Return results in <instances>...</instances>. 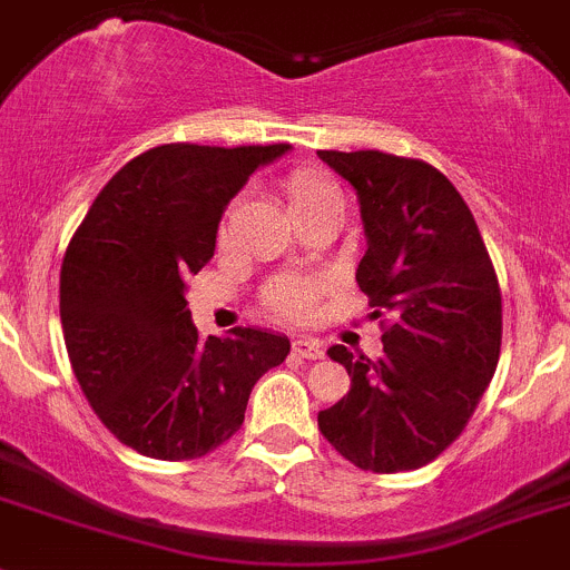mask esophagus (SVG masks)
<instances>
[{
    "instance_id": "1",
    "label": "esophagus",
    "mask_w": 570,
    "mask_h": 570,
    "mask_svg": "<svg viewBox=\"0 0 570 570\" xmlns=\"http://www.w3.org/2000/svg\"><path fill=\"white\" fill-rule=\"evenodd\" d=\"M294 355L305 357V361H318V357H324L322 341L311 338V335H302V338L294 341Z\"/></svg>"
}]
</instances>
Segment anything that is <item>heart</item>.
Listing matches in <instances>:
<instances>
[{
    "mask_svg": "<svg viewBox=\"0 0 570 570\" xmlns=\"http://www.w3.org/2000/svg\"><path fill=\"white\" fill-rule=\"evenodd\" d=\"M282 193H285V204H288L291 215H302L311 207H316L318 200L327 198L333 193L324 178L313 176L307 170H294L285 181H282ZM318 285L311 279H299V276H282V279L271 282V288L265 291V302H268L271 313L279 318H307L316 307Z\"/></svg>",
    "mask_w": 570,
    "mask_h": 570,
    "instance_id": "heart-1",
    "label": "heart"
}]
</instances>
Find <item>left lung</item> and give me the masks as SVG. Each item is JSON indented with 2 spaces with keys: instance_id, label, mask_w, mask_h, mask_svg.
Instances as JSON below:
<instances>
[{
  "instance_id": "obj_1",
  "label": "left lung",
  "mask_w": 570,
  "mask_h": 570,
  "mask_svg": "<svg viewBox=\"0 0 570 570\" xmlns=\"http://www.w3.org/2000/svg\"><path fill=\"white\" fill-rule=\"evenodd\" d=\"M361 204L355 271L372 316H392L383 357L330 346L352 386L318 431L355 468L400 473L456 442L501 355V288L473 213L436 167L381 150H318Z\"/></svg>"
}]
</instances>
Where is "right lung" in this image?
I'll use <instances>...</instances> for the list:
<instances>
[{"instance_id":"add662e5","label":"right lung","mask_w":570,"mask_h":570,"mask_svg":"<svg viewBox=\"0 0 570 570\" xmlns=\"http://www.w3.org/2000/svg\"><path fill=\"white\" fill-rule=\"evenodd\" d=\"M291 145H159L95 198L61 265V324L75 377L102 425L161 462L215 451L248 394L291 352L285 335L237 327L198 338L187 276L215 254L218 224L257 167Z\"/></svg>"}]
</instances>
